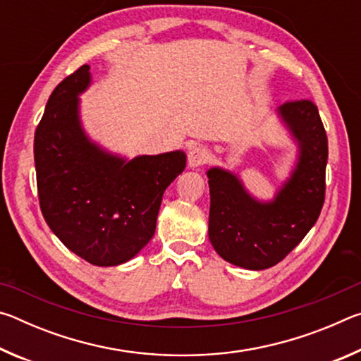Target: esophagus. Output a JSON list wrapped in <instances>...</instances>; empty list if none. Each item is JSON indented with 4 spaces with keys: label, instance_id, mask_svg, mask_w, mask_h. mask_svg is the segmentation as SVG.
Instances as JSON below:
<instances>
[{
    "label": "esophagus",
    "instance_id": "1",
    "mask_svg": "<svg viewBox=\"0 0 361 361\" xmlns=\"http://www.w3.org/2000/svg\"><path fill=\"white\" fill-rule=\"evenodd\" d=\"M210 152L204 146H194V148L188 152V166L191 169H197L204 164L209 162Z\"/></svg>",
    "mask_w": 361,
    "mask_h": 361
}]
</instances>
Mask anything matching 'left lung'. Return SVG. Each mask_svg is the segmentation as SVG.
Returning a JSON list of instances; mask_svg holds the SVG:
<instances>
[{
    "instance_id": "obj_1",
    "label": "left lung",
    "mask_w": 361,
    "mask_h": 361,
    "mask_svg": "<svg viewBox=\"0 0 361 361\" xmlns=\"http://www.w3.org/2000/svg\"><path fill=\"white\" fill-rule=\"evenodd\" d=\"M277 118L298 156L272 200L256 199L231 170H207L209 239L224 261L250 271L282 261L312 229L325 200L328 138L319 109L310 100L288 102L277 108Z\"/></svg>"
}]
</instances>
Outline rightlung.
<instances>
[{
    "mask_svg": "<svg viewBox=\"0 0 361 361\" xmlns=\"http://www.w3.org/2000/svg\"><path fill=\"white\" fill-rule=\"evenodd\" d=\"M92 82L82 65L47 100L35 132L42 216L63 245L94 266H118L146 247L167 186L186 167L183 151L122 157L85 133L79 95Z\"/></svg>",
    "mask_w": 361,
    "mask_h": 361,
    "instance_id": "add662e5",
    "label": "right lung"
}]
</instances>
